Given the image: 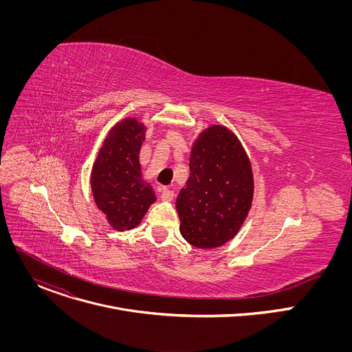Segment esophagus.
<instances>
[{
  "label": "esophagus",
  "instance_id": "34e87169",
  "mask_svg": "<svg viewBox=\"0 0 352 352\" xmlns=\"http://www.w3.org/2000/svg\"><path fill=\"white\" fill-rule=\"evenodd\" d=\"M162 199L166 200V202H170V200L174 199V190H171V189H168V188H164V189L162 190Z\"/></svg>",
  "mask_w": 352,
  "mask_h": 352
}]
</instances>
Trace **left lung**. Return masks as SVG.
Segmentation results:
<instances>
[{
    "label": "left lung",
    "mask_w": 352,
    "mask_h": 352,
    "mask_svg": "<svg viewBox=\"0 0 352 352\" xmlns=\"http://www.w3.org/2000/svg\"><path fill=\"white\" fill-rule=\"evenodd\" d=\"M189 178L177 197L181 235L200 249L219 248L239 231L254 197V174L238 138L205 129L192 146Z\"/></svg>",
    "instance_id": "obj_1"
}]
</instances>
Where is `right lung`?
<instances>
[{"label": "right lung", "instance_id": "right-lung-1", "mask_svg": "<svg viewBox=\"0 0 352 352\" xmlns=\"http://www.w3.org/2000/svg\"><path fill=\"white\" fill-rule=\"evenodd\" d=\"M146 128L125 118L111 128L94 162L90 184L96 206L118 231L135 228L156 195L140 173L139 152Z\"/></svg>", "mask_w": 352, "mask_h": 352}]
</instances>
